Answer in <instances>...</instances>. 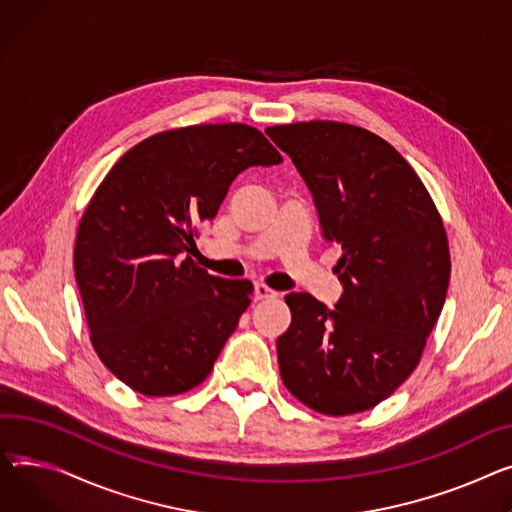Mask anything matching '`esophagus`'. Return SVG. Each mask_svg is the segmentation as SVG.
<instances>
[{
	"instance_id": "1",
	"label": "esophagus",
	"mask_w": 512,
	"mask_h": 512,
	"mask_svg": "<svg viewBox=\"0 0 512 512\" xmlns=\"http://www.w3.org/2000/svg\"><path fill=\"white\" fill-rule=\"evenodd\" d=\"M278 292L271 290L265 284H255V300H267V298H276Z\"/></svg>"
}]
</instances>
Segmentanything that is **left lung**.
<instances>
[{
    "instance_id": "1",
    "label": "left lung",
    "mask_w": 512,
    "mask_h": 512,
    "mask_svg": "<svg viewBox=\"0 0 512 512\" xmlns=\"http://www.w3.org/2000/svg\"><path fill=\"white\" fill-rule=\"evenodd\" d=\"M265 133L311 189L325 241L342 245L333 271L344 294L333 311L306 292L286 296L282 381L319 414L366 412L416 370L445 304V226L416 170L377 133L337 121Z\"/></svg>"
}]
</instances>
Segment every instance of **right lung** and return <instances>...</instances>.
Segmentation results:
<instances>
[{"label": "right lung", "instance_id": "right-lung-1", "mask_svg": "<svg viewBox=\"0 0 512 512\" xmlns=\"http://www.w3.org/2000/svg\"><path fill=\"white\" fill-rule=\"evenodd\" d=\"M280 162L251 125H189L135 144L94 191L76 236V282L94 352L133 391L168 397L208 379L253 284L182 255L245 168Z\"/></svg>", "mask_w": 512, "mask_h": 512}]
</instances>
